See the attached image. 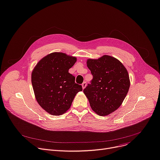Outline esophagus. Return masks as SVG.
<instances>
[{"instance_id": "esophagus-1", "label": "esophagus", "mask_w": 160, "mask_h": 160, "mask_svg": "<svg viewBox=\"0 0 160 160\" xmlns=\"http://www.w3.org/2000/svg\"><path fill=\"white\" fill-rule=\"evenodd\" d=\"M86 85H87V82H83V83H82V88L84 89L85 88H86Z\"/></svg>"}]
</instances>
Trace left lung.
<instances>
[{"mask_svg": "<svg viewBox=\"0 0 160 160\" xmlns=\"http://www.w3.org/2000/svg\"><path fill=\"white\" fill-rule=\"evenodd\" d=\"M87 66L93 78L83 92L96 113L108 115L118 109L129 91L128 72L118 59L109 55L88 59Z\"/></svg>", "mask_w": 160, "mask_h": 160, "instance_id": "left-lung-1", "label": "left lung"}]
</instances>
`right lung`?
I'll return each instance as SVG.
<instances>
[{"mask_svg": "<svg viewBox=\"0 0 160 160\" xmlns=\"http://www.w3.org/2000/svg\"><path fill=\"white\" fill-rule=\"evenodd\" d=\"M77 58L55 52L42 58L31 73V83L40 107L52 115H60L71 107L77 92L82 91L69 72Z\"/></svg>", "mask_w": 160, "mask_h": 160, "instance_id": "1", "label": "right lung"}]
</instances>
